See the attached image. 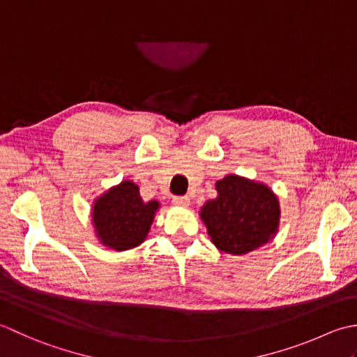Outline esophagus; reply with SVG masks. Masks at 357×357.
<instances>
[{"mask_svg": "<svg viewBox=\"0 0 357 357\" xmlns=\"http://www.w3.org/2000/svg\"><path fill=\"white\" fill-rule=\"evenodd\" d=\"M172 203L180 208H188L189 205H191V199L189 197H174Z\"/></svg>", "mask_w": 357, "mask_h": 357, "instance_id": "1", "label": "esophagus"}]
</instances>
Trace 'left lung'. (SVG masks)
<instances>
[{
	"label": "left lung",
	"mask_w": 357,
	"mask_h": 357,
	"mask_svg": "<svg viewBox=\"0 0 357 357\" xmlns=\"http://www.w3.org/2000/svg\"><path fill=\"white\" fill-rule=\"evenodd\" d=\"M215 189L217 197L205 202L199 214L217 250L243 256L271 242L279 231L280 203L270 186L228 174Z\"/></svg>",
	"instance_id": "8db88e82"
}]
</instances>
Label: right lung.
I'll return each instance as SVG.
<instances>
[{"mask_svg": "<svg viewBox=\"0 0 357 357\" xmlns=\"http://www.w3.org/2000/svg\"><path fill=\"white\" fill-rule=\"evenodd\" d=\"M160 206L158 200L144 202L132 180H121L92 203L91 219L97 240L119 252L137 248L146 240Z\"/></svg>", "mask_w": 357, "mask_h": 357, "instance_id": "add662e5", "label": "right lung"}]
</instances>
